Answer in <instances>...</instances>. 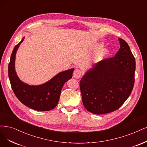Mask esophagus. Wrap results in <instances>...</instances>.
Segmentation results:
<instances>
[{
  "label": "esophagus",
  "mask_w": 147,
  "mask_h": 147,
  "mask_svg": "<svg viewBox=\"0 0 147 147\" xmlns=\"http://www.w3.org/2000/svg\"><path fill=\"white\" fill-rule=\"evenodd\" d=\"M82 71L79 69H76L73 73V76L76 79H79L80 76H81Z\"/></svg>",
  "instance_id": "1"
}]
</instances>
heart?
<instances>
[{
	"label": "heart",
	"mask_w": 147,
	"mask_h": 147,
	"mask_svg": "<svg viewBox=\"0 0 147 147\" xmlns=\"http://www.w3.org/2000/svg\"><path fill=\"white\" fill-rule=\"evenodd\" d=\"M99 47H101V45L99 46ZM108 54H109V50L107 49H102L99 51L98 52V53L97 54L96 56V60H100L103 57H105Z\"/></svg>",
	"instance_id": "heart-1"
}]
</instances>
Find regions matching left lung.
<instances>
[{"label":"left lung","instance_id":"left-lung-1","mask_svg":"<svg viewBox=\"0 0 147 147\" xmlns=\"http://www.w3.org/2000/svg\"><path fill=\"white\" fill-rule=\"evenodd\" d=\"M118 40L120 48L115 57L94 65L80 81L83 105L94 114L116 111L133 89L136 60L127 42Z\"/></svg>","mask_w":147,"mask_h":147}]
</instances>
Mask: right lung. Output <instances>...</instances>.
Listing matches in <instances>:
<instances>
[{
	"mask_svg": "<svg viewBox=\"0 0 147 147\" xmlns=\"http://www.w3.org/2000/svg\"><path fill=\"white\" fill-rule=\"evenodd\" d=\"M24 40L15 46L11 55L8 65V77L16 96L23 105L38 111H48L53 109L59 102L61 88L64 84L72 78L74 68L59 74L40 86H29L18 78L15 71L16 53L19 46Z\"/></svg>",
	"mask_w": 147,
	"mask_h": 147,
	"instance_id": "1",
	"label": "right lung"
}]
</instances>
